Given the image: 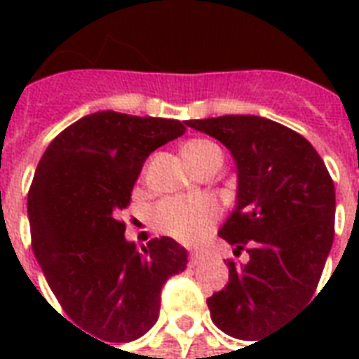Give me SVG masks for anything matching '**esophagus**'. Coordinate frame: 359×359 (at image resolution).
I'll use <instances>...</instances> for the list:
<instances>
[{
    "label": "esophagus",
    "mask_w": 359,
    "mask_h": 359,
    "mask_svg": "<svg viewBox=\"0 0 359 359\" xmlns=\"http://www.w3.org/2000/svg\"><path fill=\"white\" fill-rule=\"evenodd\" d=\"M202 262H203L202 254H198V252H190V256H188V264L192 265V267L198 264H202Z\"/></svg>",
    "instance_id": "1"
}]
</instances>
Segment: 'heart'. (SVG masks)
Here are the masks:
<instances>
[{
	"mask_svg": "<svg viewBox=\"0 0 359 359\" xmlns=\"http://www.w3.org/2000/svg\"><path fill=\"white\" fill-rule=\"evenodd\" d=\"M182 156L192 169H202L213 157H223L221 148L210 140H192L182 148ZM219 219L217 203L203 196H175L157 203L151 221L159 233L182 244L202 242Z\"/></svg>",
	"mask_w": 359,
	"mask_h": 359,
	"instance_id": "b5f03b06",
	"label": "heart"
}]
</instances>
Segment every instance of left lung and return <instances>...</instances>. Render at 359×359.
<instances>
[{
  "instance_id": "left-lung-1",
  "label": "left lung",
  "mask_w": 359,
  "mask_h": 359,
  "mask_svg": "<svg viewBox=\"0 0 359 359\" xmlns=\"http://www.w3.org/2000/svg\"><path fill=\"white\" fill-rule=\"evenodd\" d=\"M225 146L238 171L236 208L219 236L250 262L229 264V285L208 298L234 339H267L316 292L334 236V184L302 134L256 115L187 121Z\"/></svg>"
}]
</instances>
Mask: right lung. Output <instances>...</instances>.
I'll use <instances>...</instances> for the list:
<instances>
[{
  "label": "right lung",
  "instance_id": "add662e5",
  "mask_svg": "<svg viewBox=\"0 0 359 359\" xmlns=\"http://www.w3.org/2000/svg\"><path fill=\"white\" fill-rule=\"evenodd\" d=\"M184 130L187 121L97 111L57 134L36 167L32 250L67 316L92 339H140L159 317L167 278L187 269L179 242L161 236L138 250L118 219L149 154Z\"/></svg>",
  "mask_w": 359,
  "mask_h": 359
}]
</instances>
